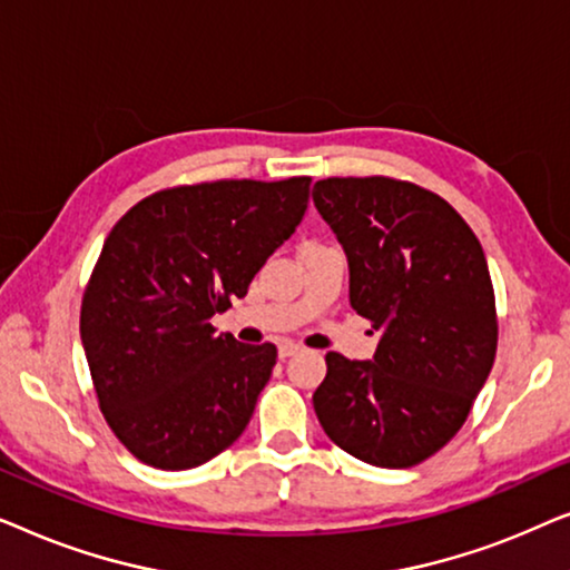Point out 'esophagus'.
I'll return each mask as SVG.
<instances>
[{"label":"esophagus","instance_id":"34e87169","mask_svg":"<svg viewBox=\"0 0 570 570\" xmlns=\"http://www.w3.org/2000/svg\"><path fill=\"white\" fill-rule=\"evenodd\" d=\"M298 345H295V342H279V347H277V355L279 357H283V361H285V357H291V355H295V353H298Z\"/></svg>","mask_w":570,"mask_h":570}]
</instances>
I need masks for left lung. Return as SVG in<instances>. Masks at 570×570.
<instances>
[{"mask_svg": "<svg viewBox=\"0 0 570 570\" xmlns=\"http://www.w3.org/2000/svg\"><path fill=\"white\" fill-rule=\"evenodd\" d=\"M311 197L347 254L350 306L381 332L373 361L326 353L316 417L361 462L407 470L454 439L493 368L485 254L464 217L417 184L324 178Z\"/></svg>", "mask_w": 570, "mask_h": 570, "instance_id": "left-lung-1", "label": "left lung"}]
</instances>
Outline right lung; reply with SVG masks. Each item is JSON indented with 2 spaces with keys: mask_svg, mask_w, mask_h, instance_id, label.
<instances>
[{
  "mask_svg": "<svg viewBox=\"0 0 570 570\" xmlns=\"http://www.w3.org/2000/svg\"><path fill=\"white\" fill-rule=\"evenodd\" d=\"M308 176L174 186L108 233L80 334L108 428L139 462L191 470L246 431L277 347L215 334L308 207Z\"/></svg>",
  "mask_w": 570,
  "mask_h": 570,
  "instance_id": "right-lung-1",
  "label": "right lung"
}]
</instances>
